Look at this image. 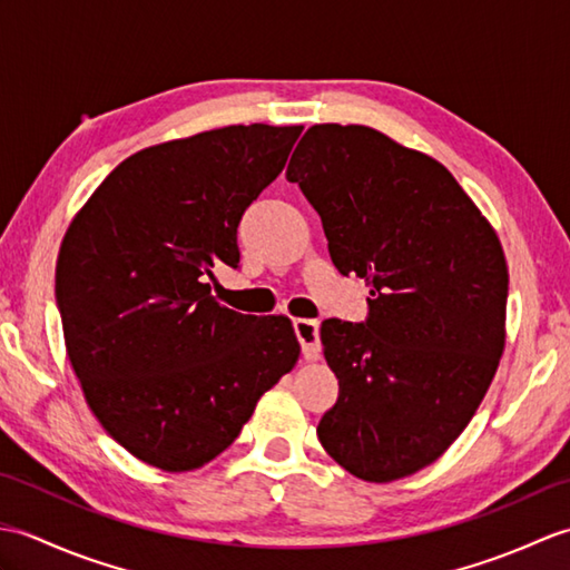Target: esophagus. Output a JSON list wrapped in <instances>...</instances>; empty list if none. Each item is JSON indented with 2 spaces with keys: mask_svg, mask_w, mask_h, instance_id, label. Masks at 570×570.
<instances>
[{
  "mask_svg": "<svg viewBox=\"0 0 570 570\" xmlns=\"http://www.w3.org/2000/svg\"><path fill=\"white\" fill-rule=\"evenodd\" d=\"M294 333L304 350L306 360H318L321 355V333H318V321L311 318H296L294 321Z\"/></svg>",
  "mask_w": 570,
  "mask_h": 570,
  "instance_id": "esophagus-1",
  "label": "esophagus"
}]
</instances>
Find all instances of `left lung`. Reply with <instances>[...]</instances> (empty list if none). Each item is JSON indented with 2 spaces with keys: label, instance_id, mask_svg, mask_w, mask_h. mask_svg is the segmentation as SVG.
<instances>
[{
  "label": "left lung",
  "instance_id": "1",
  "mask_svg": "<svg viewBox=\"0 0 570 570\" xmlns=\"http://www.w3.org/2000/svg\"><path fill=\"white\" fill-rule=\"evenodd\" d=\"M286 178L316 208L341 274L370 286L362 323L325 321L341 394L318 423L355 478L431 465L475 414L504 350V252L443 164L362 125L311 127Z\"/></svg>",
  "mask_w": 570,
  "mask_h": 570
}]
</instances>
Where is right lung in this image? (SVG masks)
<instances>
[{
  "label": "right lung",
  "mask_w": 570,
  "mask_h": 570,
  "mask_svg": "<svg viewBox=\"0 0 570 570\" xmlns=\"http://www.w3.org/2000/svg\"><path fill=\"white\" fill-rule=\"evenodd\" d=\"M301 129L233 125L141 149L68 227L56 301L70 365L102 429L144 463L205 465L296 365L292 321L220 306L208 276L239 264L242 215Z\"/></svg>",
  "instance_id": "right-lung-1"
}]
</instances>
